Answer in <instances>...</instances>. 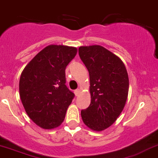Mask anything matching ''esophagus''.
Here are the masks:
<instances>
[{"label":"esophagus","instance_id":"obj_1","mask_svg":"<svg viewBox=\"0 0 158 158\" xmlns=\"http://www.w3.org/2000/svg\"><path fill=\"white\" fill-rule=\"evenodd\" d=\"M80 93H81L80 89H76L75 91H74V94H75V95H76V96L79 95V94H80Z\"/></svg>","mask_w":158,"mask_h":158}]
</instances>
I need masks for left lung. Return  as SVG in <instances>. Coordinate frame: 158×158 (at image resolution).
<instances>
[{
  "mask_svg": "<svg viewBox=\"0 0 158 158\" xmlns=\"http://www.w3.org/2000/svg\"><path fill=\"white\" fill-rule=\"evenodd\" d=\"M79 55L89 73L90 105L81 110L87 127L100 132L111 126L123 110L129 94V76L119 56L103 46H81Z\"/></svg>",
  "mask_w": 158,
  "mask_h": 158,
  "instance_id": "left-lung-1",
  "label": "left lung"
}]
</instances>
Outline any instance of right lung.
I'll list each match as a JSON object with an SVG mask.
<instances>
[{"mask_svg": "<svg viewBox=\"0 0 158 158\" xmlns=\"http://www.w3.org/2000/svg\"><path fill=\"white\" fill-rule=\"evenodd\" d=\"M77 52L76 47L50 44L23 69L20 98L27 115L39 127L55 129L64 121L74 97L65 85V68Z\"/></svg>", "mask_w": 158, "mask_h": 158, "instance_id": "add662e5", "label": "right lung"}]
</instances>
